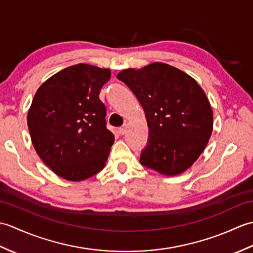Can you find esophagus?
I'll return each mask as SVG.
<instances>
[{
  "label": "esophagus",
  "instance_id": "1",
  "mask_svg": "<svg viewBox=\"0 0 253 253\" xmlns=\"http://www.w3.org/2000/svg\"><path fill=\"white\" fill-rule=\"evenodd\" d=\"M127 131V125L125 124V125H123L122 127L118 128V132H120V135H125Z\"/></svg>",
  "mask_w": 253,
  "mask_h": 253
}]
</instances>
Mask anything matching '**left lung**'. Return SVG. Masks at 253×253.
I'll use <instances>...</instances> for the list:
<instances>
[{"instance_id": "left-lung-1", "label": "left lung", "mask_w": 253, "mask_h": 253, "mask_svg": "<svg viewBox=\"0 0 253 253\" xmlns=\"http://www.w3.org/2000/svg\"><path fill=\"white\" fill-rule=\"evenodd\" d=\"M117 78L142 105L149 127L140 163L178 175L200 157L212 133L213 113L204 91L189 75L164 63L128 68Z\"/></svg>"}]
</instances>
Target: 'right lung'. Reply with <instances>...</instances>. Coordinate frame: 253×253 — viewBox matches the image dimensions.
Instances as JSON below:
<instances>
[{"label": "right lung", "instance_id": "obj_1", "mask_svg": "<svg viewBox=\"0 0 253 253\" xmlns=\"http://www.w3.org/2000/svg\"><path fill=\"white\" fill-rule=\"evenodd\" d=\"M110 78V69L77 64L53 75L35 94L28 112L31 141L62 178L84 180L104 168L114 135L99 94Z\"/></svg>", "mask_w": 253, "mask_h": 253}]
</instances>
